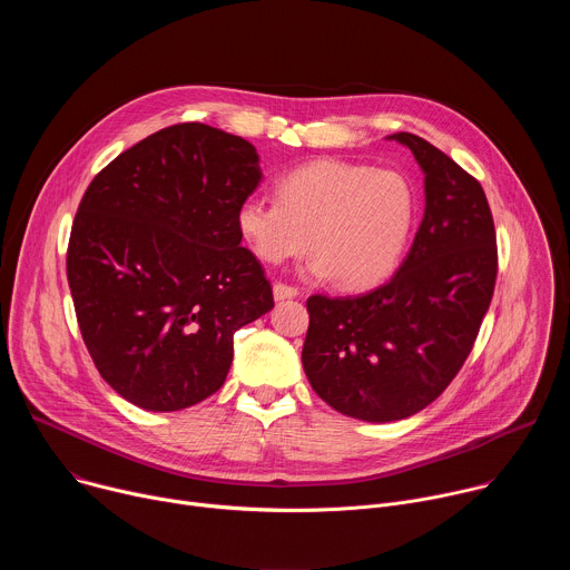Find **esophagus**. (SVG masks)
<instances>
[{
	"label": "esophagus",
	"instance_id": "esophagus-1",
	"mask_svg": "<svg viewBox=\"0 0 570 570\" xmlns=\"http://www.w3.org/2000/svg\"><path fill=\"white\" fill-rule=\"evenodd\" d=\"M273 295H275L277 302H279V299H293V297H297V288L277 282V284L273 286Z\"/></svg>",
	"mask_w": 570,
	"mask_h": 570
}]
</instances>
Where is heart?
<instances>
[{
    "mask_svg": "<svg viewBox=\"0 0 570 570\" xmlns=\"http://www.w3.org/2000/svg\"><path fill=\"white\" fill-rule=\"evenodd\" d=\"M415 223V191L392 169L345 159H313L279 178L277 200L248 198L236 227L266 264L311 248L313 277L367 288L399 264Z\"/></svg>",
    "mask_w": 570,
    "mask_h": 570,
    "instance_id": "1",
    "label": "heart"
}]
</instances>
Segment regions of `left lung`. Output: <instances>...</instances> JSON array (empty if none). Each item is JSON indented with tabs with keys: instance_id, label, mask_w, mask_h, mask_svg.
Wrapping results in <instances>:
<instances>
[{
	"instance_id": "obj_1",
	"label": "left lung",
	"mask_w": 570,
	"mask_h": 570,
	"mask_svg": "<svg viewBox=\"0 0 570 570\" xmlns=\"http://www.w3.org/2000/svg\"><path fill=\"white\" fill-rule=\"evenodd\" d=\"M424 171V218L409 257L383 286L311 295L302 365L315 394L363 422L405 420L433 403L464 365L490 308L499 253L480 183L413 132Z\"/></svg>"
}]
</instances>
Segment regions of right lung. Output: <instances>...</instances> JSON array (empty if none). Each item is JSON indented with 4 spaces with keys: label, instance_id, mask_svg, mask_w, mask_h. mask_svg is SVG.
Masks as SVG:
<instances>
[{
    "label": "right lung",
    "instance_id": "1",
    "mask_svg": "<svg viewBox=\"0 0 570 570\" xmlns=\"http://www.w3.org/2000/svg\"><path fill=\"white\" fill-rule=\"evenodd\" d=\"M259 183L250 141L189 121L124 150L80 200L67 248L76 320L99 374L139 409L214 394L234 332L275 306L236 227Z\"/></svg>",
    "mask_w": 570,
    "mask_h": 570
}]
</instances>
